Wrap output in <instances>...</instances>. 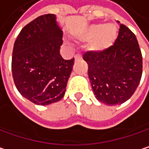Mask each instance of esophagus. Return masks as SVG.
I'll return each instance as SVG.
<instances>
[{"label":"esophagus","mask_w":149,"mask_h":149,"mask_svg":"<svg viewBox=\"0 0 149 149\" xmlns=\"http://www.w3.org/2000/svg\"><path fill=\"white\" fill-rule=\"evenodd\" d=\"M80 59H82V56L80 54H77L75 56V60H80Z\"/></svg>","instance_id":"34e87169"}]
</instances>
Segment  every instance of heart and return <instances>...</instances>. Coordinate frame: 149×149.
<instances>
[{"label": "heart", "mask_w": 149, "mask_h": 149, "mask_svg": "<svg viewBox=\"0 0 149 149\" xmlns=\"http://www.w3.org/2000/svg\"><path fill=\"white\" fill-rule=\"evenodd\" d=\"M118 36V29L113 23H96L88 26L79 35L83 42H90L88 49L93 53H100L113 46Z\"/></svg>", "instance_id": "1"}]
</instances>
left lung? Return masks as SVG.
Returning <instances> with one entry per match:
<instances>
[{
  "label": "left lung",
  "mask_w": 149,
  "mask_h": 149,
  "mask_svg": "<svg viewBox=\"0 0 149 149\" xmlns=\"http://www.w3.org/2000/svg\"><path fill=\"white\" fill-rule=\"evenodd\" d=\"M120 24L113 45L100 52H86L88 76L96 99L108 106L126 102L138 87L142 74V56L135 35Z\"/></svg>",
  "instance_id": "left-lung-1"
}]
</instances>
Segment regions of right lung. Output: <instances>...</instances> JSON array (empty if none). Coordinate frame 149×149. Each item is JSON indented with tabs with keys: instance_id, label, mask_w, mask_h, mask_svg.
<instances>
[{
	"instance_id": "obj_1",
	"label": "right lung",
	"mask_w": 149,
	"mask_h": 149,
	"mask_svg": "<svg viewBox=\"0 0 149 149\" xmlns=\"http://www.w3.org/2000/svg\"><path fill=\"white\" fill-rule=\"evenodd\" d=\"M63 30L53 14L41 15L27 24L13 49L12 74L18 92L36 105L59 101L72 70L74 58L60 55Z\"/></svg>"
}]
</instances>
